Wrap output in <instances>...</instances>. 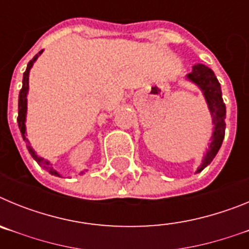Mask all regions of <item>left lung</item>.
<instances>
[{"label": "left lung", "instance_id": "obj_1", "mask_svg": "<svg viewBox=\"0 0 249 249\" xmlns=\"http://www.w3.org/2000/svg\"><path fill=\"white\" fill-rule=\"evenodd\" d=\"M187 78L191 82L198 86L201 91L203 92V96L206 98V102L208 105L211 114H212V123L214 124L213 135L211 138V143L207 149V153L202 160L201 166L197 169V173L203 171L208 164L213 160L215 155L218 153L219 148L222 146L224 138V131H226V105L222 98L221 85H219L214 72L208 68L207 66L197 63L193 66L192 72L187 74Z\"/></svg>", "mask_w": 249, "mask_h": 249}]
</instances>
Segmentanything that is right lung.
<instances>
[{
	"mask_svg": "<svg viewBox=\"0 0 249 249\" xmlns=\"http://www.w3.org/2000/svg\"><path fill=\"white\" fill-rule=\"evenodd\" d=\"M43 52L42 51H39L38 53L34 57V58L31 59L30 62H28L27 68H26L25 73H23V80H22V89L19 91V96H18V117H17V122H18V127H19V131H21V135L23 141L26 142V146H27L28 152L31 153V156L34 157V160H36L37 163L39 164V167H42L45 171H47L48 173H51L52 176H58V172L54 171L52 164L50 163V160H45V158L39 157L37 156L36 152L34 151V148L31 147L30 144V141H28L27 135H26V113H27V93H28V76H30V70L32 68L34 63L36 62V59L38 58V56H41V53Z\"/></svg>",
	"mask_w": 249,
	"mask_h": 249,
	"instance_id": "add662e5",
	"label": "right lung"
}]
</instances>
